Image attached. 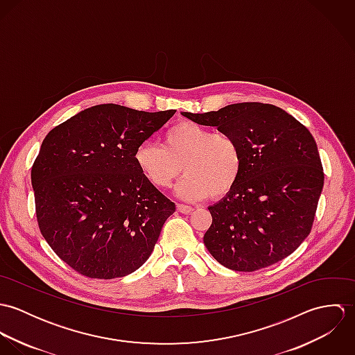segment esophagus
<instances>
[{
  "label": "esophagus",
  "mask_w": 355,
  "mask_h": 355,
  "mask_svg": "<svg viewBox=\"0 0 355 355\" xmlns=\"http://www.w3.org/2000/svg\"><path fill=\"white\" fill-rule=\"evenodd\" d=\"M176 209H178V211H180L183 214H190L194 210L191 206H187V205H183V203H178Z\"/></svg>",
  "instance_id": "obj_1"
}]
</instances>
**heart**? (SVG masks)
I'll list each match as a JSON object with an SVG mask.
<instances>
[{
  "instance_id": "heart-1",
  "label": "heart",
  "mask_w": 355,
  "mask_h": 355,
  "mask_svg": "<svg viewBox=\"0 0 355 355\" xmlns=\"http://www.w3.org/2000/svg\"><path fill=\"white\" fill-rule=\"evenodd\" d=\"M142 176L155 189H169L183 172L178 194L187 201L223 198L238 184L245 157L236 138L183 120L162 134L161 145L146 142L134 154Z\"/></svg>"
}]
</instances>
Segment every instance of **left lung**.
I'll return each instance as SVG.
<instances>
[{
	"instance_id": "left-lung-1",
	"label": "left lung",
	"mask_w": 355,
	"mask_h": 355,
	"mask_svg": "<svg viewBox=\"0 0 355 355\" xmlns=\"http://www.w3.org/2000/svg\"><path fill=\"white\" fill-rule=\"evenodd\" d=\"M182 114L238 139L245 164L235 189L207 209L203 235L221 265L254 272L294 253L310 234L324 172L309 130L282 107L261 102Z\"/></svg>"
}]
</instances>
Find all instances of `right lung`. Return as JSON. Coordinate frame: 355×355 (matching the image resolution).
Returning a JSON list of instances; mask_svg holds the SVG:
<instances>
[{"mask_svg": "<svg viewBox=\"0 0 355 355\" xmlns=\"http://www.w3.org/2000/svg\"><path fill=\"white\" fill-rule=\"evenodd\" d=\"M175 112L102 103L44 139L31 169L38 225L73 270L123 277L150 257L176 207L142 176L134 154Z\"/></svg>", "mask_w": 355, "mask_h": 355, "instance_id": "1", "label": "right lung"}]
</instances>
